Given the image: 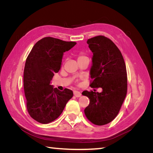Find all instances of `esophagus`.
<instances>
[{
	"mask_svg": "<svg viewBox=\"0 0 153 153\" xmlns=\"http://www.w3.org/2000/svg\"><path fill=\"white\" fill-rule=\"evenodd\" d=\"M73 94L76 97H77V98H78V97H80L81 95H82L81 92L80 91H74Z\"/></svg>",
	"mask_w": 153,
	"mask_h": 153,
	"instance_id": "obj_1",
	"label": "esophagus"
}]
</instances>
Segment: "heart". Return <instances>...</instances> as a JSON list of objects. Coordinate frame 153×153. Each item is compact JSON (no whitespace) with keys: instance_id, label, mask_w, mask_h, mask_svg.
Wrapping results in <instances>:
<instances>
[{"instance_id":"b5f03b06","label":"heart","mask_w":153,"mask_h":153,"mask_svg":"<svg viewBox=\"0 0 153 153\" xmlns=\"http://www.w3.org/2000/svg\"><path fill=\"white\" fill-rule=\"evenodd\" d=\"M87 57L86 56H85V55L83 54V53H79L78 55V60H80V59H84V58H86Z\"/></svg>"}]
</instances>
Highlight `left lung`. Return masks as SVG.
I'll use <instances>...</instances> for the list:
<instances>
[{
  "instance_id": "obj_1",
  "label": "left lung",
  "mask_w": 153,
  "mask_h": 153,
  "mask_svg": "<svg viewBox=\"0 0 153 153\" xmlns=\"http://www.w3.org/2000/svg\"><path fill=\"white\" fill-rule=\"evenodd\" d=\"M93 53L90 70L92 87L102 88V92L84 91L89 98L84 110L85 116L96 125L102 126L117 116L127 93L126 68L121 52L113 41L98 36L87 41Z\"/></svg>"
}]
</instances>
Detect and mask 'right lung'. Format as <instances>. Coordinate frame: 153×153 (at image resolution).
<instances>
[{
    "label": "right lung",
    "mask_w": 153,
    "mask_h": 153,
    "mask_svg": "<svg viewBox=\"0 0 153 153\" xmlns=\"http://www.w3.org/2000/svg\"><path fill=\"white\" fill-rule=\"evenodd\" d=\"M76 44L46 37L37 42L25 62L24 72V88L27 108L30 117L40 123L53 121L62 112L73 91H63L53 88L50 81L58 73L64 52Z\"/></svg>",
    "instance_id": "right-lung-1"
}]
</instances>
